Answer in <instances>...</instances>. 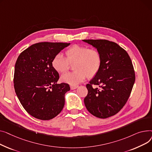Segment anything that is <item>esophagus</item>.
<instances>
[{
    "label": "esophagus",
    "instance_id": "34e87169",
    "mask_svg": "<svg viewBox=\"0 0 152 152\" xmlns=\"http://www.w3.org/2000/svg\"><path fill=\"white\" fill-rule=\"evenodd\" d=\"M78 87V85H70V89L71 90H75Z\"/></svg>",
    "mask_w": 152,
    "mask_h": 152
}]
</instances>
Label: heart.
<instances>
[{"mask_svg": "<svg viewBox=\"0 0 152 152\" xmlns=\"http://www.w3.org/2000/svg\"><path fill=\"white\" fill-rule=\"evenodd\" d=\"M66 58L61 53L52 60L53 67L59 73H64L74 64L75 71L66 73L61 77L63 82L70 85H76L86 78L94 77L99 72L102 64L100 52L95 48L75 45L66 51Z\"/></svg>", "mask_w": 152, "mask_h": 152, "instance_id": "obj_1", "label": "heart"}]
</instances>
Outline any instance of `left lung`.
<instances>
[{
	"instance_id": "obj_1",
	"label": "left lung",
	"mask_w": 152,
	"mask_h": 152,
	"mask_svg": "<svg viewBox=\"0 0 152 152\" xmlns=\"http://www.w3.org/2000/svg\"><path fill=\"white\" fill-rule=\"evenodd\" d=\"M99 51L102 64L98 73L86 85L84 103L88 112L99 118L117 113L126 103L135 82V73L128 53L107 40H82ZM93 84L100 88H93Z\"/></svg>"
}]
</instances>
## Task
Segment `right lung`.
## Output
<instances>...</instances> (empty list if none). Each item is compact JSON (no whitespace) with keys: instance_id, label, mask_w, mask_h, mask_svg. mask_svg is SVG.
<instances>
[{"instance_id":"1","label":"right lung","mask_w":152,"mask_h":152,"mask_svg":"<svg viewBox=\"0 0 152 152\" xmlns=\"http://www.w3.org/2000/svg\"><path fill=\"white\" fill-rule=\"evenodd\" d=\"M70 43L40 42L32 45L18 58L14 73L15 93L26 112L39 120L55 118L62 111L68 84H57L59 74L52 60Z\"/></svg>"}]
</instances>
